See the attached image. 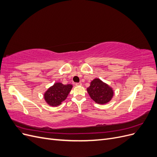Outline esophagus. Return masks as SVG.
I'll list each match as a JSON object with an SVG mask.
<instances>
[{
  "label": "esophagus",
  "mask_w": 157,
  "mask_h": 157,
  "mask_svg": "<svg viewBox=\"0 0 157 157\" xmlns=\"http://www.w3.org/2000/svg\"><path fill=\"white\" fill-rule=\"evenodd\" d=\"M76 86H82V83L81 82H77L75 84Z\"/></svg>",
  "instance_id": "34e87169"
}]
</instances>
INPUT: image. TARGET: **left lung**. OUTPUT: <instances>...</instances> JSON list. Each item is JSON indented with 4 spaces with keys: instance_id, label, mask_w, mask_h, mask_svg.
<instances>
[{
    "instance_id": "obj_1",
    "label": "left lung",
    "mask_w": 157,
    "mask_h": 157,
    "mask_svg": "<svg viewBox=\"0 0 157 157\" xmlns=\"http://www.w3.org/2000/svg\"><path fill=\"white\" fill-rule=\"evenodd\" d=\"M88 93L93 100L99 104H105L111 100L113 96V90L99 78L92 80L87 88Z\"/></svg>"
}]
</instances>
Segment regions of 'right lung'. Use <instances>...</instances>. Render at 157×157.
Returning a JSON list of instances; mask_svg holds the SVG:
<instances>
[{"label":"right lung","mask_w":157,"mask_h":157,"mask_svg":"<svg viewBox=\"0 0 157 157\" xmlns=\"http://www.w3.org/2000/svg\"><path fill=\"white\" fill-rule=\"evenodd\" d=\"M72 87L71 84H63L60 82L54 84L44 94L46 103L53 107L60 105L67 97Z\"/></svg>","instance_id":"right-lung-1"}]
</instances>
